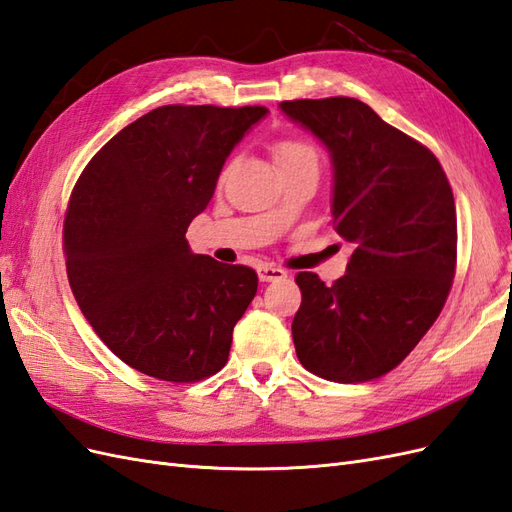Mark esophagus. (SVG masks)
<instances>
[{
	"label": "esophagus",
	"instance_id": "esophagus-1",
	"mask_svg": "<svg viewBox=\"0 0 512 512\" xmlns=\"http://www.w3.org/2000/svg\"><path fill=\"white\" fill-rule=\"evenodd\" d=\"M286 278V271L280 267H271V265H260L258 267V280L260 282H278Z\"/></svg>",
	"mask_w": 512,
	"mask_h": 512
}]
</instances>
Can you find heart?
Instances as JSON below:
<instances>
[{"label":"heart","mask_w":512,"mask_h":512,"mask_svg":"<svg viewBox=\"0 0 512 512\" xmlns=\"http://www.w3.org/2000/svg\"><path fill=\"white\" fill-rule=\"evenodd\" d=\"M273 153H275V161H278V168H284V165L297 163V161H316L314 148L299 140H284L280 144H275Z\"/></svg>","instance_id":"b5f03b06"}]
</instances>
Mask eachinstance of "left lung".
Returning a JSON list of instances; mask_svg holds the SVG:
<instances>
[{
	"label": "left lung",
	"instance_id": "1",
	"mask_svg": "<svg viewBox=\"0 0 512 512\" xmlns=\"http://www.w3.org/2000/svg\"><path fill=\"white\" fill-rule=\"evenodd\" d=\"M329 153L336 232L353 243L331 286L297 273L299 362L338 383L377 379L435 323L457 265V209L431 150L347 96L280 103Z\"/></svg>",
	"mask_w": 512,
	"mask_h": 512
}]
</instances>
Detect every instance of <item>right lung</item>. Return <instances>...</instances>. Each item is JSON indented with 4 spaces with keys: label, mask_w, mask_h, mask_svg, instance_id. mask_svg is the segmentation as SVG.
<instances>
[{
    "label": "right lung",
    "mask_w": 512,
    "mask_h": 512,
    "mask_svg": "<svg viewBox=\"0 0 512 512\" xmlns=\"http://www.w3.org/2000/svg\"><path fill=\"white\" fill-rule=\"evenodd\" d=\"M267 107L165 105L116 133L86 165L64 219L81 312L124 364L193 383L228 362L258 278L193 254L185 232L228 155Z\"/></svg>",
    "instance_id": "obj_1"
}]
</instances>
